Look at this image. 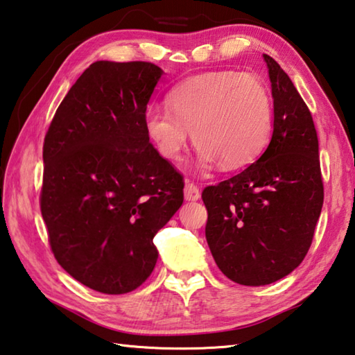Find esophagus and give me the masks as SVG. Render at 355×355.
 Wrapping results in <instances>:
<instances>
[{"mask_svg":"<svg viewBox=\"0 0 355 355\" xmlns=\"http://www.w3.org/2000/svg\"><path fill=\"white\" fill-rule=\"evenodd\" d=\"M200 198V191L194 183H186L184 184V200L188 202H196V200Z\"/></svg>","mask_w":355,"mask_h":355,"instance_id":"34e87169","label":"esophagus"}]
</instances>
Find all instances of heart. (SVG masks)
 Wrapping results in <instances>:
<instances>
[{"instance_id": "1", "label": "heart", "mask_w": 355, "mask_h": 355, "mask_svg": "<svg viewBox=\"0 0 355 355\" xmlns=\"http://www.w3.org/2000/svg\"><path fill=\"white\" fill-rule=\"evenodd\" d=\"M171 108L152 105L144 128L158 153L177 161L194 138L202 167L220 161L237 169L253 161L272 130V96L259 77L214 71L191 77L169 93Z\"/></svg>"}]
</instances>
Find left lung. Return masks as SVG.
Instances as JSON below:
<instances>
[{
	"mask_svg": "<svg viewBox=\"0 0 355 355\" xmlns=\"http://www.w3.org/2000/svg\"><path fill=\"white\" fill-rule=\"evenodd\" d=\"M273 96L266 152L237 175L205 188V234L220 272L242 286H267L300 266L323 208L318 137L293 82L263 54Z\"/></svg>",
	"mask_w": 355,
	"mask_h": 355,
	"instance_id": "obj_1",
	"label": "left lung"
}]
</instances>
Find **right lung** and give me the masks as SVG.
Segmentation results:
<instances>
[{"mask_svg": "<svg viewBox=\"0 0 355 355\" xmlns=\"http://www.w3.org/2000/svg\"><path fill=\"white\" fill-rule=\"evenodd\" d=\"M161 76L149 62H94L44 137L40 208L51 250L96 292L122 295L149 278L153 237L183 203V177L144 128Z\"/></svg>", "mask_w": 355, "mask_h": 355, "instance_id": "obj_1", "label": "right lung"}]
</instances>
